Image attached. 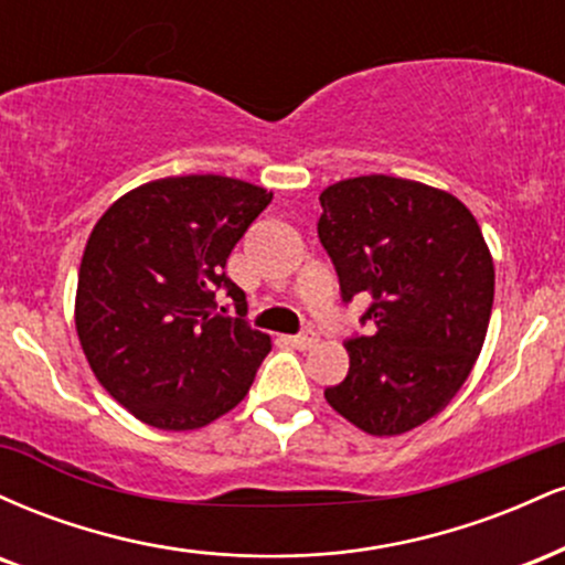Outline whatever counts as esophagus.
I'll list each match as a JSON object with an SVG mask.
<instances>
[{"instance_id": "34e87169", "label": "esophagus", "mask_w": 565, "mask_h": 565, "mask_svg": "<svg viewBox=\"0 0 565 565\" xmlns=\"http://www.w3.org/2000/svg\"><path fill=\"white\" fill-rule=\"evenodd\" d=\"M316 342H319V334L310 332V329H308V332H300V334L291 337V345L300 348V350H310L316 345Z\"/></svg>"}]
</instances>
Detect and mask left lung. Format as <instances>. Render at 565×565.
Here are the masks:
<instances>
[{
	"label": "left lung",
	"instance_id": "1",
	"mask_svg": "<svg viewBox=\"0 0 565 565\" xmlns=\"http://www.w3.org/2000/svg\"><path fill=\"white\" fill-rule=\"evenodd\" d=\"M319 238L342 302L369 297L366 334L329 406L369 436L427 423L465 385L494 302V263L468 206L391 174L340 180L319 196Z\"/></svg>",
	"mask_w": 565,
	"mask_h": 565
}]
</instances>
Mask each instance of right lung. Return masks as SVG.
<instances>
[{"mask_svg":"<svg viewBox=\"0 0 565 565\" xmlns=\"http://www.w3.org/2000/svg\"><path fill=\"white\" fill-rule=\"evenodd\" d=\"M274 193L223 174L164 178L97 220L76 287V332L97 382L140 423L196 430L249 393L270 337L246 323L225 276ZM223 288L238 320L216 310Z\"/></svg>","mask_w":565,"mask_h":565,"instance_id":"right-lung-1","label":"right lung"}]
</instances>
